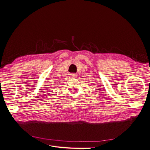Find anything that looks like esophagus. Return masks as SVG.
I'll return each instance as SVG.
<instances>
[{"label":"esophagus","instance_id":"1","mask_svg":"<svg viewBox=\"0 0 150 150\" xmlns=\"http://www.w3.org/2000/svg\"><path fill=\"white\" fill-rule=\"evenodd\" d=\"M70 76L71 77V78H76V77L78 76V74H76V73H71L70 74Z\"/></svg>","mask_w":150,"mask_h":150}]
</instances>
